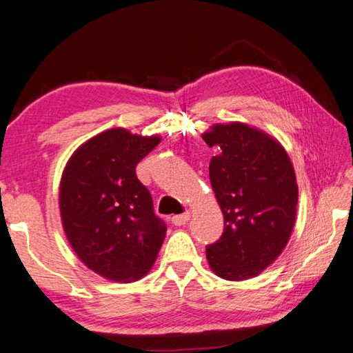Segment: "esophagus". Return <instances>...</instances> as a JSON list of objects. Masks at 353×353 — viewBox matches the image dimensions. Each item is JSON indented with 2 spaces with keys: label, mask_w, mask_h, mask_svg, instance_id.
I'll list each match as a JSON object with an SVG mask.
<instances>
[{
  "label": "esophagus",
  "mask_w": 353,
  "mask_h": 353,
  "mask_svg": "<svg viewBox=\"0 0 353 353\" xmlns=\"http://www.w3.org/2000/svg\"><path fill=\"white\" fill-rule=\"evenodd\" d=\"M190 220V212H183V214H179V216H172L171 217V223L174 226H182Z\"/></svg>",
  "instance_id": "obj_1"
}]
</instances>
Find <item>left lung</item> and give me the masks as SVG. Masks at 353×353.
Here are the masks:
<instances>
[{"label": "left lung", "instance_id": "left-lung-1", "mask_svg": "<svg viewBox=\"0 0 353 353\" xmlns=\"http://www.w3.org/2000/svg\"><path fill=\"white\" fill-rule=\"evenodd\" d=\"M202 137L219 150L210 181L225 222L220 239L206 246V259L225 280L252 279L291 237L299 202L294 167L277 141L245 123H219Z\"/></svg>", "mask_w": 353, "mask_h": 353}]
</instances>
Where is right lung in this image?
Segmentation results:
<instances>
[{
    "label": "right lung",
    "mask_w": 353,
    "mask_h": 353,
    "mask_svg": "<svg viewBox=\"0 0 353 353\" xmlns=\"http://www.w3.org/2000/svg\"><path fill=\"white\" fill-rule=\"evenodd\" d=\"M161 137L107 130L74 151L64 170L59 206L65 236L96 274L114 281L142 279L153 266L167 226L136 167Z\"/></svg>",
    "instance_id": "add662e5"
}]
</instances>
